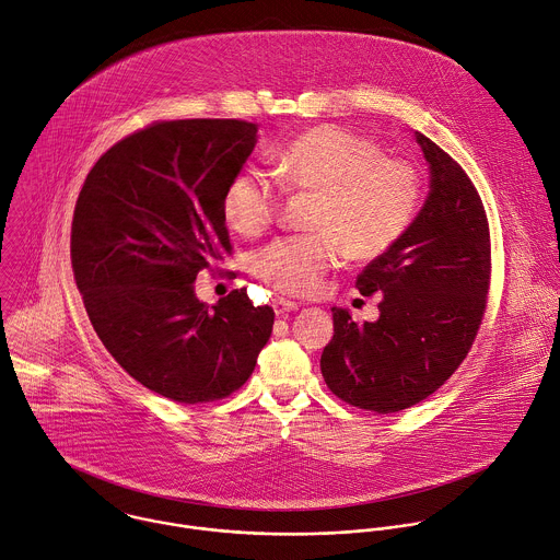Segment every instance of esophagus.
Here are the masks:
<instances>
[{"mask_svg":"<svg viewBox=\"0 0 560 560\" xmlns=\"http://www.w3.org/2000/svg\"><path fill=\"white\" fill-rule=\"evenodd\" d=\"M272 307H275V312H277V314H288V312L299 310V303H296V301H290V299L279 296V299H275V301H272Z\"/></svg>","mask_w":560,"mask_h":560,"instance_id":"34e87169","label":"esophagus"}]
</instances>
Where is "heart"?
Instances as JSON below:
<instances>
[{"label": "heart", "mask_w": 560, "mask_h": 560, "mask_svg": "<svg viewBox=\"0 0 560 560\" xmlns=\"http://www.w3.org/2000/svg\"><path fill=\"white\" fill-rule=\"evenodd\" d=\"M285 189L314 194V233L275 240L255 257V275L285 294L318 292L340 253L353 261L385 255L409 229L420 202V173L383 155L378 142L338 125L314 127L277 153ZM222 211L246 237L272 226L281 189L261 171L242 168L226 186Z\"/></svg>", "instance_id": "obj_1"}]
</instances>
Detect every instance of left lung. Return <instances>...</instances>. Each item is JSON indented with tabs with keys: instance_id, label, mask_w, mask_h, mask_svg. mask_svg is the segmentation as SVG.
Instances as JSON below:
<instances>
[{
	"instance_id": "8db88e82",
	"label": "left lung",
	"mask_w": 560,
	"mask_h": 560,
	"mask_svg": "<svg viewBox=\"0 0 560 560\" xmlns=\"http://www.w3.org/2000/svg\"><path fill=\"white\" fill-rule=\"evenodd\" d=\"M431 173L429 198L405 235L355 279L383 294L381 318L355 323L331 307L323 378L342 402L398 413L435 394L468 355L490 288V229L466 171L416 131Z\"/></svg>"
}]
</instances>
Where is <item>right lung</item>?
I'll return each mask as SVG.
<instances>
[{
    "label": "right lung",
    "mask_w": 560,
    "mask_h": 560,
    "mask_svg": "<svg viewBox=\"0 0 560 560\" xmlns=\"http://www.w3.org/2000/svg\"><path fill=\"white\" fill-rule=\"evenodd\" d=\"M257 144L237 118L155 120L90 168L70 257L105 349L149 392L179 405L229 398L253 374L275 312L246 288L209 307L198 272L233 253L222 200Z\"/></svg>",
    "instance_id": "1"
}]
</instances>
